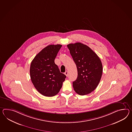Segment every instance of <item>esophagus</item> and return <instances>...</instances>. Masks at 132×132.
<instances>
[{"label":"esophagus","instance_id":"esophagus-1","mask_svg":"<svg viewBox=\"0 0 132 132\" xmlns=\"http://www.w3.org/2000/svg\"><path fill=\"white\" fill-rule=\"evenodd\" d=\"M64 74L66 76H68V71H66L65 72Z\"/></svg>","mask_w":132,"mask_h":132}]
</instances>
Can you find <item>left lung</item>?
I'll use <instances>...</instances> for the list:
<instances>
[{"instance_id": "8db88e82", "label": "left lung", "mask_w": 132, "mask_h": 132, "mask_svg": "<svg viewBox=\"0 0 132 132\" xmlns=\"http://www.w3.org/2000/svg\"><path fill=\"white\" fill-rule=\"evenodd\" d=\"M67 47L77 69V78L72 84L74 90L80 95H87L99 84L103 73L102 62L87 45L77 42Z\"/></svg>"}]
</instances>
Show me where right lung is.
<instances>
[{"label":"right lung","instance_id":"obj_1","mask_svg":"<svg viewBox=\"0 0 132 132\" xmlns=\"http://www.w3.org/2000/svg\"><path fill=\"white\" fill-rule=\"evenodd\" d=\"M62 45H50L33 59L30 67L32 84L39 93L47 97L59 93L66 78L55 63V59Z\"/></svg>","mask_w":132,"mask_h":132}]
</instances>
